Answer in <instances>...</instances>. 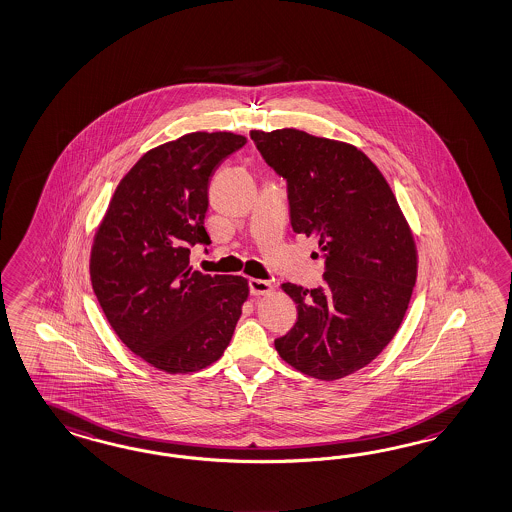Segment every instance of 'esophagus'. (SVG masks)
Returning a JSON list of instances; mask_svg holds the SVG:
<instances>
[{
    "instance_id": "34e87169",
    "label": "esophagus",
    "mask_w": 512,
    "mask_h": 512,
    "mask_svg": "<svg viewBox=\"0 0 512 512\" xmlns=\"http://www.w3.org/2000/svg\"><path fill=\"white\" fill-rule=\"evenodd\" d=\"M249 290L252 295H263L271 292V282L262 278H249Z\"/></svg>"
}]
</instances>
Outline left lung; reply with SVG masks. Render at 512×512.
<instances>
[{
  "label": "left lung",
  "mask_w": 512,
  "mask_h": 512,
  "mask_svg": "<svg viewBox=\"0 0 512 512\" xmlns=\"http://www.w3.org/2000/svg\"><path fill=\"white\" fill-rule=\"evenodd\" d=\"M286 181L295 234L316 235L323 284L282 290L297 322L275 340L299 372L333 381L372 363L393 340L417 278V252L395 194L357 147L295 129L250 132Z\"/></svg>",
  "instance_id": "obj_1"
}]
</instances>
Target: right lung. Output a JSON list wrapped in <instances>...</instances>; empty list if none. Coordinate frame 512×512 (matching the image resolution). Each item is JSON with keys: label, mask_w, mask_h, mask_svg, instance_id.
Returning a JSON list of instances; mask_svg holds the SVG:
<instances>
[{"label": "right lung", "mask_w": 512, "mask_h": 512, "mask_svg": "<svg viewBox=\"0 0 512 512\" xmlns=\"http://www.w3.org/2000/svg\"><path fill=\"white\" fill-rule=\"evenodd\" d=\"M247 144L234 132H192L147 151L117 185L91 250V284L121 342L149 365L187 374L228 348L249 297L243 277L189 267L211 245L209 181Z\"/></svg>", "instance_id": "obj_1"}]
</instances>
